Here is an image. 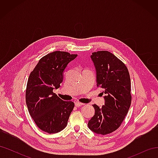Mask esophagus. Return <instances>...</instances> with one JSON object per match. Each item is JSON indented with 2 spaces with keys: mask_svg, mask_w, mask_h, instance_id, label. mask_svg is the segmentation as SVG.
Instances as JSON below:
<instances>
[{
  "mask_svg": "<svg viewBox=\"0 0 158 158\" xmlns=\"http://www.w3.org/2000/svg\"><path fill=\"white\" fill-rule=\"evenodd\" d=\"M84 103L79 102H75V106L76 107H80L82 106H84Z\"/></svg>",
  "mask_w": 158,
  "mask_h": 158,
  "instance_id": "34e87169",
  "label": "esophagus"
}]
</instances>
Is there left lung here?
<instances>
[{
    "mask_svg": "<svg viewBox=\"0 0 158 158\" xmlns=\"http://www.w3.org/2000/svg\"><path fill=\"white\" fill-rule=\"evenodd\" d=\"M97 72V87L102 88L105 105H93L95 114L88 121L93 132L106 135L121 125L131 104V78L128 69L111 52L100 51L91 55Z\"/></svg>",
    "mask_w": 158,
    "mask_h": 158,
    "instance_id": "1",
    "label": "left lung"
}]
</instances>
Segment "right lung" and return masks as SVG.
<instances>
[{
	"label": "right lung",
	"mask_w": 158,
	"mask_h": 158,
	"mask_svg": "<svg viewBox=\"0 0 158 158\" xmlns=\"http://www.w3.org/2000/svg\"><path fill=\"white\" fill-rule=\"evenodd\" d=\"M78 55L56 51L43 56L30 74L26 89V102L37 127L49 134L66 127L74 102H66L52 90L63 82V72Z\"/></svg>",
	"instance_id": "right-lung-1"
}]
</instances>
